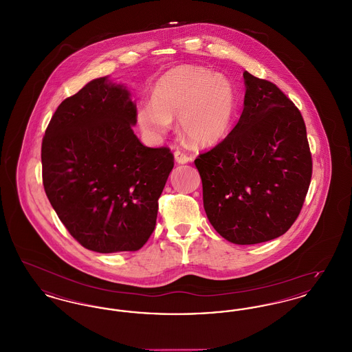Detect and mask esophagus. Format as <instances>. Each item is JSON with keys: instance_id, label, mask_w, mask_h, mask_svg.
<instances>
[{"instance_id": "1", "label": "esophagus", "mask_w": 352, "mask_h": 352, "mask_svg": "<svg viewBox=\"0 0 352 352\" xmlns=\"http://www.w3.org/2000/svg\"><path fill=\"white\" fill-rule=\"evenodd\" d=\"M174 158H175V161H177L178 164H187V162H190V161L192 160L191 155L186 154V153L182 151H174Z\"/></svg>"}]
</instances>
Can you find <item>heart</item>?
I'll list each match as a JSON object with an SVG mask.
<instances>
[{"label": "heart", "instance_id": "heart-1", "mask_svg": "<svg viewBox=\"0 0 352 352\" xmlns=\"http://www.w3.org/2000/svg\"><path fill=\"white\" fill-rule=\"evenodd\" d=\"M153 102L137 111L141 131L151 138L168 133L171 121L179 118V129L197 146L221 141L231 128L236 92L228 78L197 66H178L154 84Z\"/></svg>", "mask_w": 352, "mask_h": 352}]
</instances>
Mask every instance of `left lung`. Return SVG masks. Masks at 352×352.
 Masks as SVG:
<instances>
[{"mask_svg": "<svg viewBox=\"0 0 352 352\" xmlns=\"http://www.w3.org/2000/svg\"><path fill=\"white\" fill-rule=\"evenodd\" d=\"M244 109L231 133L195 160L203 206L226 240L258 244L298 218L313 161L301 112L276 84L244 71Z\"/></svg>", "mask_w": 352, "mask_h": 352, "instance_id": "1", "label": "left lung"}]
</instances>
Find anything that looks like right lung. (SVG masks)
Listing matches in <instances>:
<instances>
[{"label":"right lung","mask_w":352,"mask_h":352,"mask_svg":"<svg viewBox=\"0 0 352 352\" xmlns=\"http://www.w3.org/2000/svg\"><path fill=\"white\" fill-rule=\"evenodd\" d=\"M135 122L129 91L104 76L62 101L45 132L46 195L89 251H138L154 231L174 155L165 146L142 145Z\"/></svg>","instance_id":"right-lung-1"}]
</instances>
